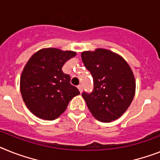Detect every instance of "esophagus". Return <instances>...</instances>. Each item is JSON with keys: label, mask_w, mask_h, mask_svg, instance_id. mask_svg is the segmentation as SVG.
<instances>
[{"label": "esophagus", "mask_w": 160, "mask_h": 160, "mask_svg": "<svg viewBox=\"0 0 160 160\" xmlns=\"http://www.w3.org/2000/svg\"><path fill=\"white\" fill-rule=\"evenodd\" d=\"M77 88H78V89H79V90H80V92H82V90H83V86H82V85H81V84H80V85H78Z\"/></svg>", "instance_id": "34e87169"}]
</instances>
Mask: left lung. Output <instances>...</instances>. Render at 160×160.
<instances>
[{
    "label": "left lung",
    "instance_id": "obj_1",
    "mask_svg": "<svg viewBox=\"0 0 160 160\" xmlns=\"http://www.w3.org/2000/svg\"><path fill=\"white\" fill-rule=\"evenodd\" d=\"M81 58L93 79L92 92L82 93L88 110L101 122L119 119L135 95L132 69L121 56L108 49L84 51Z\"/></svg>",
    "mask_w": 160,
    "mask_h": 160
}]
</instances>
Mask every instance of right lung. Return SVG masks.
Masks as SVG:
<instances>
[{
  "label": "right lung",
  "instance_id": "right-lung-1",
  "mask_svg": "<svg viewBox=\"0 0 160 160\" xmlns=\"http://www.w3.org/2000/svg\"><path fill=\"white\" fill-rule=\"evenodd\" d=\"M76 55L74 51L47 48L30 58L20 78L22 100L38 118L53 120L63 113L74 97L80 94L71 84V77L62 68Z\"/></svg>",
  "mask_w": 160,
  "mask_h": 160
}]
</instances>
